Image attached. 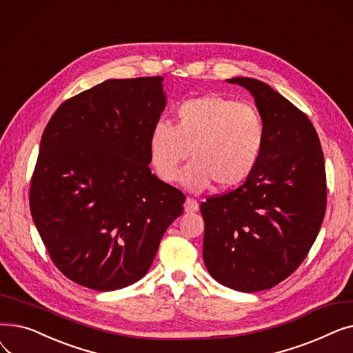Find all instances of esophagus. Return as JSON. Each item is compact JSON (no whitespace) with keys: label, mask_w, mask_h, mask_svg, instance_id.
I'll use <instances>...</instances> for the list:
<instances>
[{"label":"esophagus","mask_w":353,"mask_h":353,"mask_svg":"<svg viewBox=\"0 0 353 353\" xmlns=\"http://www.w3.org/2000/svg\"><path fill=\"white\" fill-rule=\"evenodd\" d=\"M197 210H199L197 200H194L192 197H188L186 203H184V212H186V213H194Z\"/></svg>","instance_id":"1"}]
</instances>
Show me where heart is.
Returning <instances> with one entry per match:
<instances>
[{
    "label": "heart",
    "mask_w": 353,
    "mask_h": 353,
    "mask_svg": "<svg viewBox=\"0 0 353 353\" xmlns=\"http://www.w3.org/2000/svg\"><path fill=\"white\" fill-rule=\"evenodd\" d=\"M265 139V120L256 105L212 94L181 101L174 124L157 121L148 152L160 179L174 181L190 148L193 160L181 173L184 186L201 192L216 181L217 188L229 189L252 173Z\"/></svg>",
    "instance_id": "1"
}]
</instances>
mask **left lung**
<instances>
[{"label": "left lung", "mask_w": 353, "mask_h": 353, "mask_svg": "<svg viewBox=\"0 0 353 353\" xmlns=\"http://www.w3.org/2000/svg\"><path fill=\"white\" fill-rule=\"evenodd\" d=\"M228 81L250 91L266 139L242 186L200 205L203 259L219 283L250 293L285 281L316 240L326 212L325 159L303 111L259 80Z\"/></svg>", "instance_id": "8db88e82"}]
</instances>
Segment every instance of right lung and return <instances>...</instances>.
Listing matches in <instances>:
<instances>
[{
    "label": "right lung",
    "mask_w": 353,
    "mask_h": 353,
    "mask_svg": "<svg viewBox=\"0 0 353 353\" xmlns=\"http://www.w3.org/2000/svg\"><path fill=\"white\" fill-rule=\"evenodd\" d=\"M161 81L107 80L65 100L43 133L31 216L52 263L84 288L141 279L183 213L186 196L148 167V137L165 107Z\"/></svg>",
    "instance_id": "obj_1"
}]
</instances>
